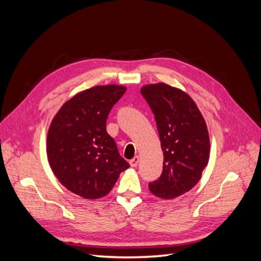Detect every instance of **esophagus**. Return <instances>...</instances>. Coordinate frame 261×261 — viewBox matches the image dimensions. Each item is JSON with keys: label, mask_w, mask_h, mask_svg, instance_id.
<instances>
[{"label": "esophagus", "mask_w": 261, "mask_h": 261, "mask_svg": "<svg viewBox=\"0 0 261 261\" xmlns=\"http://www.w3.org/2000/svg\"><path fill=\"white\" fill-rule=\"evenodd\" d=\"M138 163H139V158L136 155L135 158H134V159H132L130 161H129V164H130V167H133V168H136L137 165H138Z\"/></svg>", "instance_id": "34e87169"}]
</instances>
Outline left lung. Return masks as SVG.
<instances>
[{
    "mask_svg": "<svg viewBox=\"0 0 261 261\" xmlns=\"http://www.w3.org/2000/svg\"><path fill=\"white\" fill-rule=\"evenodd\" d=\"M141 94L154 114L163 171L149 183V191L161 199H174L198 183L210 155L206 122L186 92L164 83L141 87Z\"/></svg>",
    "mask_w": 261,
    "mask_h": 261,
    "instance_id": "left-lung-1",
    "label": "left lung"
}]
</instances>
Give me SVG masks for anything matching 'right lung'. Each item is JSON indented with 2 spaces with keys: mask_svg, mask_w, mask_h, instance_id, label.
Segmentation results:
<instances>
[{
  "mask_svg": "<svg viewBox=\"0 0 261 261\" xmlns=\"http://www.w3.org/2000/svg\"><path fill=\"white\" fill-rule=\"evenodd\" d=\"M126 87H91L66 101L51 122L46 154L60 183L86 199L105 197L129 168L107 133V118Z\"/></svg>",
  "mask_w": 261,
  "mask_h": 261,
  "instance_id": "right-lung-1",
  "label": "right lung"
}]
</instances>
